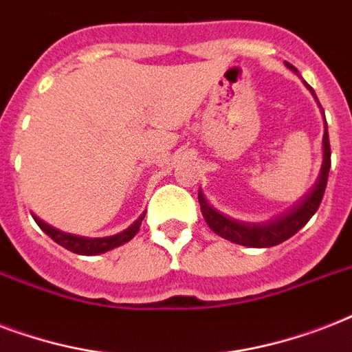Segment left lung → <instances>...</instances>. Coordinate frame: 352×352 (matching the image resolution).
Returning a JSON list of instances; mask_svg holds the SVG:
<instances>
[{"mask_svg":"<svg viewBox=\"0 0 352 352\" xmlns=\"http://www.w3.org/2000/svg\"><path fill=\"white\" fill-rule=\"evenodd\" d=\"M287 67H289L290 71L298 73L290 63H287ZM307 87H309V91L312 93V96L316 98L311 85H307ZM318 104H320V102H318ZM322 146L323 160L316 182L312 184L311 190H309L298 203L292 204L289 210H285L283 214L276 215V217H272L270 221H263V223H243V221L226 217L225 214H221V212H217L215 208H212V204L206 201L204 193L199 190V204H201V212H203V217L204 221H206V225H208L215 234L221 235V237L232 241L235 245L250 246V248H268V246L279 245V243H283V241H287L289 237H292L296 232H300L301 228L309 223V219H311L312 215L316 214L318 206L322 203L323 193H325L329 170H331V144H329L327 122H325Z\"/></svg>","mask_w":352,"mask_h":352,"instance_id":"left-lung-1","label":"left lung"}]
</instances>
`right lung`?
I'll list each match as a JSON object with an SVG mask.
<instances>
[{
  "mask_svg": "<svg viewBox=\"0 0 352 352\" xmlns=\"http://www.w3.org/2000/svg\"><path fill=\"white\" fill-rule=\"evenodd\" d=\"M144 215H146V212H142L140 217L133 225L127 226L126 230H122L120 234L107 235V237H82V235L67 234V232H62L54 228V226L47 225L45 221H41L38 215L32 214V217H34V221L38 223L41 230L45 232L54 243L63 246V248H67V250L74 252V254H80V256H98V254L109 252L113 248H117V246L126 245L127 241H131L137 235L140 225H142Z\"/></svg>",
  "mask_w": 352,
  "mask_h": 352,
  "instance_id": "right-lung-1",
  "label": "right lung"
}]
</instances>
